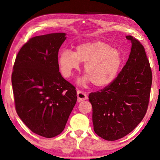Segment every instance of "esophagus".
<instances>
[{"mask_svg":"<svg viewBox=\"0 0 160 160\" xmlns=\"http://www.w3.org/2000/svg\"><path fill=\"white\" fill-rule=\"evenodd\" d=\"M77 97H78V102L85 100L87 98V94L84 92H83V91H80V90H78L77 91Z\"/></svg>","mask_w":160,"mask_h":160,"instance_id":"obj_1","label":"esophagus"}]
</instances>
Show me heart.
<instances>
[{
  "label": "heart",
  "instance_id": "obj_1",
  "mask_svg": "<svg viewBox=\"0 0 160 160\" xmlns=\"http://www.w3.org/2000/svg\"><path fill=\"white\" fill-rule=\"evenodd\" d=\"M84 63L87 75L82 83L91 82L94 86L106 87L116 79L124 62L121 51L102 41L84 42L78 45L75 52L64 50L60 53L58 64L62 76L69 78Z\"/></svg>",
  "mask_w": 160,
  "mask_h": 160
}]
</instances>
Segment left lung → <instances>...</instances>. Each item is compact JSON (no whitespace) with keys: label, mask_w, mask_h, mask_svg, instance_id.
<instances>
[{"label":"left lung","mask_w":160,"mask_h":160,"mask_svg":"<svg viewBox=\"0 0 160 160\" xmlns=\"http://www.w3.org/2000/svg\"><path fill=\"white\" fill-rule=\"evenodd\" d=\"M127 63L114 82L89 95L93 108L96 133L108 141L126 136L137 127L148 109L152 84V71L144 46L132 36Z\"/></svg>","instance_id":"1"}]
</instances>
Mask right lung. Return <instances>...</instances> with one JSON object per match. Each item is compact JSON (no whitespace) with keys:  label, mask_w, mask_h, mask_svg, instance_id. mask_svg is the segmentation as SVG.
<instances>
[{"label":"right lung","mask_w":160,"mask_h":160,"mask_svg":"<svg viewBox=\"0 0 160 160\" xmlns=\"http://www.w3.org/2000/svg\"><path fill=\"white\" fill-rule=\"evenodd\" d=\"M64 33L30 38L17 54L12 74L17 114L30 130L51 138L64 130L76 103V90L59 72Z\"/></svg>","instance_id":"right-lung-1"}]
</instances>
